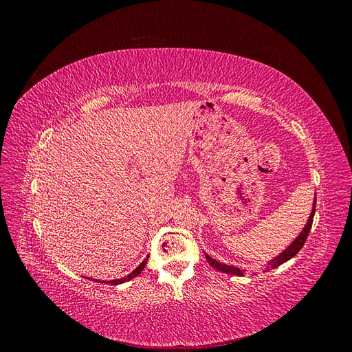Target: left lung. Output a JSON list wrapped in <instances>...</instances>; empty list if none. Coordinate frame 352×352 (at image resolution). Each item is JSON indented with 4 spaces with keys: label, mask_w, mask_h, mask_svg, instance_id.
I'll use <instances>...</instances> for the list:
<instances>
[{
    "label": "left lung",
    "mask_w": 352,
    "mask_h": 352,
    "mask_svg": "<svg viewBox=\"0 0 352 352\" xmlns=\"http://www.w3.org/2000/svg\"><path fill=\"white\" fill-rule=\"evenodd\" d=\"M314 212H316V197H314V202H313L311 214H310V217H308V221H307L305 228L302 229V232L300 233V235H298V238L289 245V247H287L283 252H280V254L278 255V257H274L272 261H269V267H267L269 270H270V269L279 267L280 264L286 263L287 260H291V258L294 257V255H296L298 251H300V250L304 247V243H305V241H307L308 233H310V229H311V225H313ZM206 258H207V261H208V264L211 265V267L219 270V272L228 273V274H233V276H243V274H245L243 270H241V269H238V267H233V265H228V264L219 263V261H216L214 258H211L208 254H206Z\"/></svg>",
    "instance_id": "1"
}]
</instances>
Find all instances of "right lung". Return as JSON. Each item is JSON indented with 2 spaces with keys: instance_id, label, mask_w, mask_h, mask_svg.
I'll return each mask as SVG.
<instances>
[{
  "instance_id": "add662e5",
  "label": "right lung",
  "mask_w": 352,
  "mask_h": 352,
  "mask_svg": "<svg viewBox=\"0 0 352 352\" xmlns=\"http://www.w3.org/2000/svg\"><path fill=\"white\" fill-rule=\"evenodd\" d=\"M146 261H148V257L138 265V267L131 273V274H127V276H124V278H122V279H116V280H110V282H101V283H111V285H119V283H124V282H127V280H131V279H133V278H136L138 274H140L142 270H144V267H145V264H146Z\"/></svg>"
}]
</instances>
